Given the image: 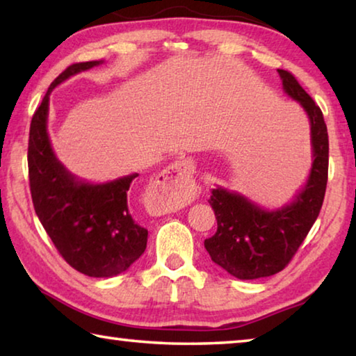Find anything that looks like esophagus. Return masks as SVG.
Instances as JSON below:
<instances>
[{
	"label": "esophagus",
	"instance_id": "1",
	"mask_svg": "<svg viewBox=\"0 0 356 356\" xmlns=\"http://www.w3.org/2000/svg\"><path fill=\"white\" fill-rule=\"evenodd\" d=\"M195 165L191 160H180L155 179L150 197L163 212L186 206L196 196V184L193 179Z\"/></svg>",
	"mask_w": 356,
	"mask_h": 356
}]
</instances>
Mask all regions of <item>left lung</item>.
<instances>
[{"mask_svg": "<svg viewBox=\"0 0 356 356\" xmlns=\"http://www.w3.org/2000/svg\"><path fill=\"white\" fill-rule=\"evenodd\" d=\"M284 91L300 102L311 120L312 161L308 184L292 204L267 212L242 195L213 188L209 204L216 232L204 240L215 264L238 280H256L281 272L292 261L321 213L328 180V131L322 110L291 72L278 69Z\"/></svg>", "mask_w": 356, "mask_h": 356, "instance_id": "left-lung-1", "label": "left lung"}]
</instances>
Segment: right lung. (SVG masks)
<instances>
[{"label":"right lung","mask_w":356,"mask_h":356,"mask_svg":"<svg viewBox=\"0 0 356 356\" xmlns=\"http://www.w3.org/2000/svg\"><path fill=\"white\" fill-rule=\"evenodd\" d=\"M100 63L72 64L50 84L29 127L28 174L35 213L64 261L83 275L110 278L125 272L147 245V229L134 220L129 204L138 174L102 185L78 182L58 161L47 134L55 86Z\"/></svg>","instance_id":"obj_1"}]
</instances>
